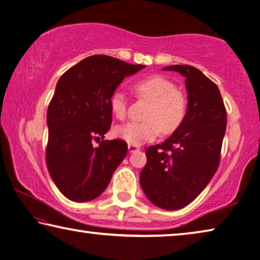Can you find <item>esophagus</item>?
Wrapping results in <instances>:
<instances>
[{"instance_id":"esophagus-1","label":"esophagus","mask_w":260,"mask_h":260,"mask_svg":"<svg viewBox=\"0 0 260 260\" xmlns=\"http://www.w3.org/2000/svg\"><path fill=\"white\" fill-rule=\"evenodd\" d=\"M140 148L138 146H133V144H128V151L132 152H135V151H139Z\"/></svg>"}]
</instances>
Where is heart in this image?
Segmentation results:
<instances>
[{
    "label": "heart",
    "instance_id": "heart-1",
    "mask_svg": "<svg viewBox=\"0 0 260 260\" xmlns=\"http://www.w3.org/2000/svg\"><path fill=\"white\" fill-rule=\"evenodd\" d=\"M136 95L150 102L144 116L147 121L128 122L117 127L114 134L128 144L140 146L156 139L159 129L170 134L181 124L187 110V100L174 83L161 76L142 79L134 85ZM110 108L119 120L127 116L126 96L117 91L110 99Z\"/></svg>",
    "mask_w": 260,
    "mask_h": 260
}]
</instances>
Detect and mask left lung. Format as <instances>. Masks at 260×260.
I'll return each instance as SVG.
<instances>
[{"mask_svg": "<svg viewBox=\"0 0 260 260\" xmlns=\"http://www.w3.org/2000/svg\"><path fill=\"white\" fill-rule=\"evenodd\" d=\"M162 70L186 78L187 112L169 139L146 150L140 183L152 204L173 211L191 203L217 172L227 117L218 86L199 69L171 65Z\"/></svg>", "mask_w": 260, "mask_h": 260, "instance_id": "obj_1", "label": "left lung"}]
</instances>
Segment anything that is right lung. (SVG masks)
Wrapping results in <instances>:
<instances>
[{
    "label": "right lung",
    "instance_id": "right-lung-1",
    "mask_svg": "<svg viewBox=\"0 0 260 260\" xmlns=\"http://www.w3.org/2000/svg\"><path fill=\"white\" fill-rule=\"evenodd\" d=\"M144 65L104 55L79 61L59 78L48 107L47 167L52 181L70 201L83 203L99 197L127 155L122 140L104 138L112 121L110 99L125 77Z\"/></svg>",
    "mask_w": 260,
    "mask_h": 260
}]
</instances>
